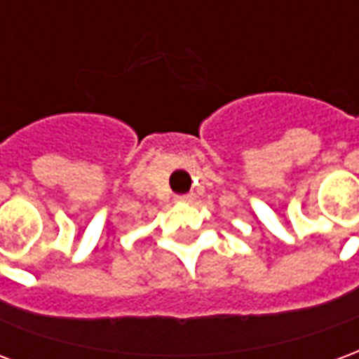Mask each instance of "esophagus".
<instances>
[{
	"label": "esophagus",
	"mask_w": 359,
	"mask_h": 359,
	"mask_svg": "<svg viewBox=\"0 0 359 359\" xmlns=\"http://www.w3.org/2000/svg\"><path fill=\"white\" fill-rule=\"evenodd\" d=\"M177 202H192V196L190 194H182V196H177Z\"/></svg>",
	"instance_id": "esophagus-1"
}]
</instances>
